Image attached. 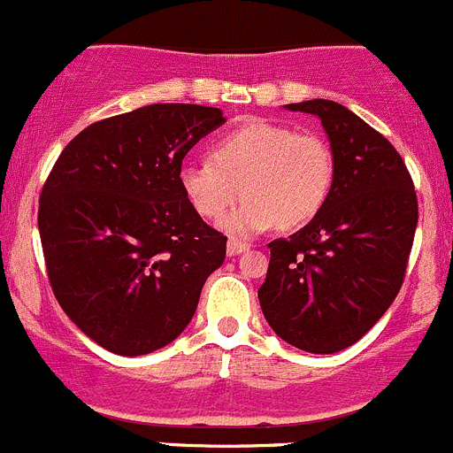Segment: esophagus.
<instances>
[{"label":"esophagus","mask_w":453,"mask_h":453,"mask_svg":"<svg viewBox=\"0 0 453 453\" xmlns=\"http://www.w3.org/2000/svg\"><path fill=\"white\" fill-rule=\"evenodd\" d=\"M244 250H249V244H246V242H240V240H228V244H226V253H228V257H235V255L244 253Z\"/></svg>","instance_id":"obj_1"}]
</instances>
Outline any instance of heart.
Listing matches in <instances>:
<instances>
[{"label":"heart","mask_w":453,"mask_h":453,"mask_svg":"<svg viewBox=\"0 0 453 453\" xmlns=\"http://www.w3.org/2000/svg\"><path fill=\"white\" fill-rule=\"evenodd\" d=\"M333 182V156L315 134H295L284 125L253 120L225 134L211 158L185 160L178 185L196 213L216 220L242 198L246 203L220 226L249 237L275 225L302 226L326 203Z\"/></svg>","instance_id":"1"}]
</instances>
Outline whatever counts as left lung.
<instances>
[{"instance_id": "obj_1", "label": "left lung", "mask_w": 453, "mask_h": 453, "mask_svg": "<svg viewBox=\"0 0 453 453\" xmlns=\"http://www.w3.org/2000/svg\"><path fill=\"white\" fill-rule=\"evenodd\" d=\"M317 116L333 151V185L306 226L268 244L257 290L277 337L312 355L359 342L403 284L416 222L414 182L392 142L326 98L288 103Z\"/></svg>"}]
</instances>
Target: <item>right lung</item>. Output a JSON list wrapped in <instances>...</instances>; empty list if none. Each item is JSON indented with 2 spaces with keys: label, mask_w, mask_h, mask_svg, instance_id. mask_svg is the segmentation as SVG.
Listing matches in <instances>:
<instances>
[{
  "label": "right lung",
  "mask_w": 453,
  "mask_h": 453,
  "mask_svg": "<svg viewBox=\"0 0 453 453\" xmlns=\"http://www.w3.org/2000/svg\"><path fill=\"white\" fill-rule=\"evenodd\" d=\"M225 120L189 103L98 120L65 145L43 185L39 235L57 302L114 355L172 343L225 262L226 237L178 185L187 151Z\"/></svg>",
  "instance_id": "right-lung-1"
}]
</instances>
